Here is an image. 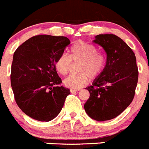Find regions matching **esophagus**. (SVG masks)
Instances as JSON below:
<instances>
[{
	"instance_id": "obj_1",
	"label": "esophagus",
	"mask_w": 149,
	"mask_h": 149,
	"mask_svg": "<svg viewBox=\"0 0 149 149\" xmlns=\"http://www.w3.org/2000/svg\"><path fill=\"white\" fill-rule=\"evenodd\" d=\"M79 91V89H77V90H74V89H70V93H76V92Z\"/></svg>"
}]
</instances>
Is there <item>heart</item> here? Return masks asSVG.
<instances>
[{"label": "heart", "mask_w": 149, "mask_h": 149, "mask_svg": "<svg viewBox=\"0 0 149 149\" xmlns=\"http://www.w3.org/2000/svg\"><path fill=\"white\" fill-rule=\"evenodd\" d=\"M71 61L80 62L78 66V74H72L65 78L64 84L71 89L77 90L91 80L100 76L106 65V56L98 52V48L93 44L77 42L69 49L68 56L62 54L55 62L56 69L60 74L66 75L70 71Z\"/></svg>", "instance_id": "obj_1"}]
</instances>
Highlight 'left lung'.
Wrapping results in <instances>:
<instances>
[{
  "mask_svg": "<svg viewBox=\"0 0 149 149\" xmlns=\"http://www.w3.org/2000/svg\"><path fill=\"white\" fill-rule=\"evenodd\" d=\"M93 42L107 54L102 73L87 87L90 98L84 104L89 117L98 121L113 119L132 103L138 80L136 57L131 48L115 34H98Z\"/></svg>",
  "mask_w": 149,
  "mask_h": 149,
  "instance_id": "left-lung-1",
  "label": "left lung"
}]
</instances>
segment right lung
Returning <instances> with one entry per match:
<instances>
[{"mask_svg":"<svg viewBox=\"0 0 149 149\" xmlns=\"http://www.w3.org/2000/svg\"><path fill=\"white\" fill-rule=\"evenodd\" d=\"M70 44L65 37L37 35L14 53L11 85L17 106L39 121H50L59 115L70 90L61 86L55 62Z\"/></svg>","mask_w":149,"mask_h":149,"instance_id":"right-lung-1","label":"right lung"}]
</instances>
